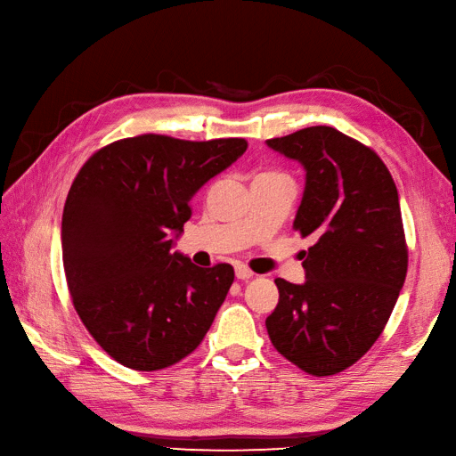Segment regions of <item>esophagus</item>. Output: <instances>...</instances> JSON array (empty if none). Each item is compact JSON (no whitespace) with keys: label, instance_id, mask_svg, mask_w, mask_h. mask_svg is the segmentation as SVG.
Listing matches in <instances>:
<instances>
[{"label":"esophagus","instance_id":"1","mask_svg":"<svg viewBox=\"0 0 456 456\" xmlns=\"http://www.w3.org/2000/svg\"><path fill=\"white\" fill-rule=\"evenodd\" d=\"M236 275H238V280H251L255 273H253V270H251L249 266L238 265V266H236Z\"/></svg>","mask_w":456,"mask_h":456}]
</instances>
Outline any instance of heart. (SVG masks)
Masks as SVG:
<instances>
[{
	"label": "heart",
	"instance_id": "heart-1",
	"mask_svg": "<svg viewBox=\"0 0 456 456\" xmlns=\"http://www.w3.org/2000/svg\"><path fill=\"white\" fill-rule=\"evenodd\" d=\"M265 175H280V173H262V175H258V176H265Z\"/></svg>",
	"mask_w": 456,
	"mask_h": 456
}]
</instances>
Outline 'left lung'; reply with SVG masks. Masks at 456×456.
I'll use <instances>...</instances> for the list:
<instances>
[{
  "label": "left lung",
  "mask_w": 456,
  "mask_h": 456,
  "mask_svg": "<svg viewBox=\"0 0 456 456\" xmlns=\"http://www.w3.org/2000/svg\"><path fill=\"white\" fill-rule=\"evenodd\" d=\"M266 142L305 165L293 228L315 241L302 262L306 283L275 280L280 302L266 317L268 337L308 375H337L377 342L405 281L409 251L397 188L375 150L335 127H306Z\"/></svg>",
  "instance_id": "8db88e82"
}]
</instances>
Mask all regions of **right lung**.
Returning <instances> with one entry per match:
<instances>
[{"label": "right lung", "mask_w": 456, "mask_h": 456, "mask_svg": "<svg viewBox=\"0 0 456 456\" xmlns=\"http://www.w3.org/2000/svg\"><path fill=\"white\" fill-rule=\"evenodd\" d=\"M247 150L245 139L183 141L146 133L96 150L62 213L72 305L121 365L159 370L194 352L233 283V268L171 253L190 200Z\"/></svg>", "instance_id": "obj_1"}]
</instances>
